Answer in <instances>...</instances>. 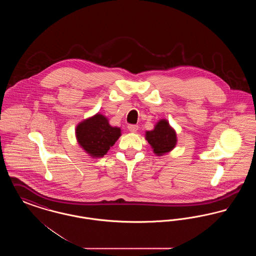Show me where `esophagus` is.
<instances>
[{
    "label": "esophagus",
    "mask_w": 256,
    "mask_h": 256,
    "mask_svg": "<svg viewBox=\"0 0 256 256\" xmlns=\"http://www.w3.org/2000/svg\"><path fill=\"white\" fill-rule=\"evenodd\" d=\"M128 128L130 132H136L137 130H138V126L137 124H128Z\"/></svg>",
    "instance_id": "esophagus-1"
}]
</instances>
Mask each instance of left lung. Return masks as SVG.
I'll return each instance as SVG.
<instances>
[{
	"label": "left lung",
	"instance_id": "1",
	"mask_svg": "<svg viewBox=\"0 0 256 256\" xmlns=\"http://www.w3.org/2000/svg\"><path fill=\"white\" fill-rule=\"evenodd\" d=\"M146 139L158 156L170 152L176 144V132L166 120L159 121L154 130L146 132Z\"/></svg>",
	"mask_w": 256,
	"mask_h": 256
}]
</instances>
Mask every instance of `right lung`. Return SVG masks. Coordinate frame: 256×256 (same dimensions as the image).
I'll return each mask as SVG.
<instances>
[{
	"label": "right lung",
	"instance_id": "add662e5",
	"mask_svg": "<svg viewBox=\"0 0 256 256\" xmlns=\"http://www.w3.org/2000/svg\"><path fill=\"white\" fill-rule=\"evenodd\" d=\"M78 142L93 158H102L121 135V130L111 126L102 114L80 122L76 130Z\"/></svg>",
	"mask_w": 256,
	"mask_h": 256
}]
</instances>
